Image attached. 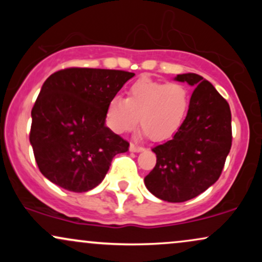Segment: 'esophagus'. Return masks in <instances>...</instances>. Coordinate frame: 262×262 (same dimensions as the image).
I'll return each instance as SVG.
<instances>
[{
	"label": "esophagus",
	"instance_id": "esophagus-1",
	"mask_svg": "<svg viewBox=\"0 0 262 262\" xmlns=\"http://www.w3.org/2000/svg\"><path fill=\"white\" fill-rule=\"evenodd\" d=\"M129 150H130V151L138 152V151H141V150H144V148L140 145H137V144L134 143H130V145H129Z\"/></svg>",
	"mask_w": 262,
	"mask_h": 262
}]
</instances>
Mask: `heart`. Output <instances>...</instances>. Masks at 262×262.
<instances>
[{"label":"heart","mask_w":262,"mask_h":262,"mask_svg":"<svg viewBox=\"0 0 262 262\" xmlns=\"http://www.w3.org/2000/svg\"><path fill=\"white\" fill-rule=\"evenodd\" d=\"M191 96L182 83L139 79L127 90V98L113 97L107 107V122L116 133L133 129L138 123L152 140L169 139L187 117Z\"/></svg>","instance_id":"heart-1"}]
</instances>
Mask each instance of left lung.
Instances as JSON below:
<instances>
[{"label": "left lung", "instance_id": "8db88e82", "mask_svg": "<svg viewBox=\"0 0 262 262\" xmlns=\"http://www.w3.org/2000/svg\"><path fill=\"white\" fill-rule=\"evenodd\" d=\"M176 80L196 87L187 117L172 139L152 148L156 165L144 179L146 188L167 202L192 200L217 181L233 139L230 107L212 83L197 74Z\"/></svg>", "mask_w": 262, "mask_h": 262}]
</instances>
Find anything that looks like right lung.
Segmentation results:
<instances>
[{"label":"right lung","mask_w":262,"mask_h":262,"mask_svg":"<svg viewBox=\"0 0 262 262\" xmlns=\"http://www.w3.org/2000/svg\"><path fill=\"white\" fill-rule=\"evenodd\" d=\"M133 73L68 68L48 77L32 108L29 141L40 172L68 191L102 182L129 143L104 124L107 107Z\"/></svg>","instance_id":"right-lung-1"}]
</instances>
